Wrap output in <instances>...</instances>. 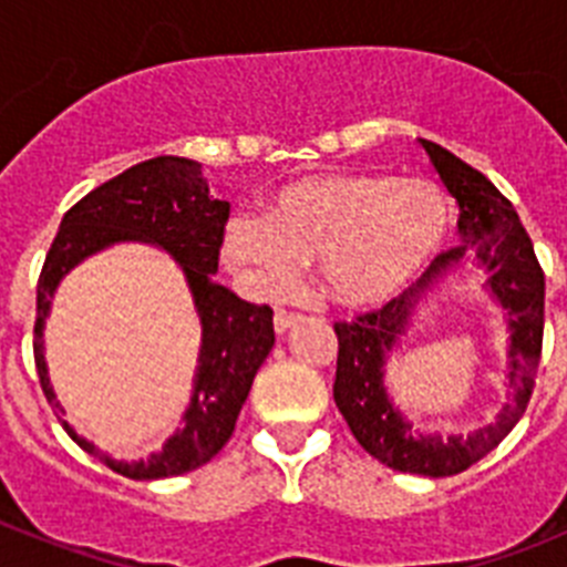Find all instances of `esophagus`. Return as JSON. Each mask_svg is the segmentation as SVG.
<instances>
[{
  "mask_svg": "<svg viewBox=\"0 0 567 567\" xmlns=\"http://www.w3.org/2000/svg\"><path fill=\"white\" fill-rule=\"evenodd\" d=\"M300 320H303V315H298V312H284V309H280V312H275V332H278V334H287L289 329L298 327Z\"/></svg>",
  "mask_w": 567,
  "mask_h": 567,
  "instance_id": "34e87169",
  "label": "esophagus"
}]
</instances>
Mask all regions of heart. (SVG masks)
<instances>
[{"instance_id":"1","label":"heart","mask_w":567,"mask_h":567,"mask_svg":"<svg viewBox=\"0 0 567 567\" xmlns=\"http://www.w3.org/2000/svg\"><path fill=\"white\" fill-rule=\"evenodd\" d=\"M454 229L443 187L425 178L329 173L280 187L260 221H235L227 255L264 295L320 264V287L346 309L394 298L432 267Z\"/></svg>"}]
</instances>
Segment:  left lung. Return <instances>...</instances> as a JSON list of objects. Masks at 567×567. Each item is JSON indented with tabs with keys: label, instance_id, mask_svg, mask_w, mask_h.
Wrapping results in <instances>:
<instances>
[{
	"label": "left lung",
	"instance_id": "1",
	"mask_svg": "<svg viewBox=\"0 0 567 567\" xmlns=\"http://www.w3.org/2000/svg\"><path fill=\"white\" fill-rule=\"evenodd\" d=\"M445 189L460 204V247L449 249L429 267L434 287L443 275L457 269L463 255H474L485 269V289L508 320V389L511 398L497 420L468 434H425L394 409L385 392V360L412 329L420 292H403L378 312H365L352 323H334L338 334V372L334 403L358 443L383 465L403 474L452 477L494 452L525 414L545 327V275L534 244L519 224L517 209L480 169L457 155L420 138ZM427 275V272H425ZM423 275V278H425ZM429 287V284H425ZM432 287V289H434Z\"/></svg>",
	"mask_w": 567,
	"mask_h": 567
}]
</instances>
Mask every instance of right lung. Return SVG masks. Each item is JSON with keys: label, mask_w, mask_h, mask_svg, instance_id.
<instances>
[{"label": "right lung", "mask_w": 567, "mask_h": 567, "mask_svg": "<svg viewBox=\"0 0 567 567\" xmlns=\"http://www.w3.org/2000/svg\"><path fill=\"white\" fill-rule=\"evenodd\" d=\"M227 218L229 204L209 195L202 164L178 155H158L124 169L73 204L50 244L37 287L33 358L44 398L59 412L62 403L50 385L44 363V318L50 315V298L56 295L64 275L87 255L122 240H144L164 249L178 260L202 318V354L193 380V400L182 417V429L162 445V452L124 463L99 452L90 440L79 437L68 423H62L64 432L84 452L115 474L130 480H162L209 463L233 437L235 420L252 389L255 374L272 352V309L255 307L221 284H213Z\"/></svg>", "instance_id": "1"}]
</instances>
